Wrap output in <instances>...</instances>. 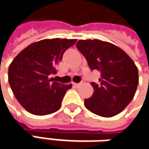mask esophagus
<instances>
[{"instance_id": "esophagus-1", "label": "esophagus", "mask_w": 149, "mask_h": 149, "mask_svg": "<svg viewBox=\"0 0 149 149\" xmlns=\"http://www.w3.org/2000/svg\"><path fill=\"white\" fill-rule=\"evenodd\" d=\"M80 85V84H76V83H73V86L74 87H78Z\"/></svg>"}]
</instances>
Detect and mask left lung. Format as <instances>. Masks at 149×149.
<instances>
[{
    "label": "left lung",
    "instance_id": "obj_1",
    "mask_svg": "<svg viewBox=\"0 0 149 149\" xmlns=\"http://www.w3.org/2000/svg\"><path fill=\"white\" fill-rule=\"evenodd\" d=\"M91 70L101 72L99 84L91 83V97L84 100L91 112L111 117L122 112L134 97L139 83L138 69L121 48L99 40H81L76 44Z\"/></svg>",
    "mask_w": 149,
    "mask_h": 149
}]
</instances>
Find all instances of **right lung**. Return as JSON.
<instances>
[{"instance_id":"add662e5","label":"right lung","mask_w":149,"mask_h":149,"mask_svg":"<svg viewBox=\"0 0 149 149\" xmlns=\"http://www.w3.org/2000/svg\"><path fill=\"white\" fill-rule=\"evenodd\" d=\"M77 40L51 39L33 43L22 50L8 67V82L20 105L29 113L45 116L58 110L72 84L49 78L64 52Z\"/></svg>"}]
</instances>
